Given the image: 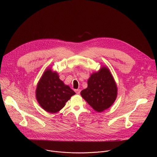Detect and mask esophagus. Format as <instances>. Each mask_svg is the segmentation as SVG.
I'll return each instance as SVG.
<instances>
[{
    "label": "esophagus",
    "instance_id": "obj_1",
    "mask_svg": "<svg viewBox=\"0 0 157 157\" xmlns=\"http://www.w3.org/2000/svg\"><path fill=\"white\" fill-rule=\"evenodd\" d=\"M75 92L76 93V94H79L81 92V89H75Z\"/></svg>",
    "mask_w": 157,
    "mask_h": 157
}]
</instances>
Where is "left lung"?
I'll use <instances>...</instances> for the list:
<instances>
[{
	"instance_id": "left-lung-1",
	"label": "left lung",
	"mask_w": 157,
	"mask_h": 157,
	"mask_svg": "<svg viewBox=\"0 0 157 157\" xmlns=\"http://www.w3.org/2000/svg\"><path fill=\"white\" fill-rule=\"evenodd\" d=\"M117 94L116 82L109 69L105 67L91 75L87 81V87L81 92L84 99L99 113L112 105Z\"/></svg>"
}]
</instances>
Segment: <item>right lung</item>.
Wrapping results in <instances>:
<instances>
[{
	"instance_id": "obj_1",
	"label": "right lung",
	"mask_w": 157,
	"mask_h": 157,
	"mask_svg": "<svg viewBox=\"0 0 157 157\" xmlns=\"http://www.w3.org/2000/svg\"><path fill=\"white\" fill-rule=\"evenodd\" d=\"M76 93L59 78L56 72L47 69L40 79L36 98L41 107L50 113L60 110L72 96Z\"/></svg>"
}]
</instances>
